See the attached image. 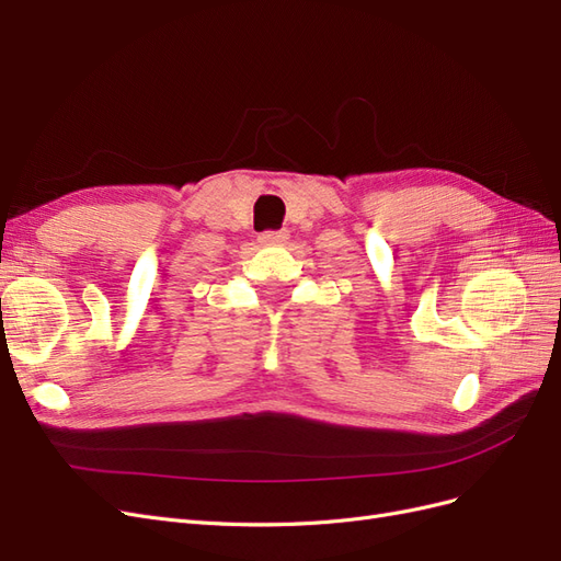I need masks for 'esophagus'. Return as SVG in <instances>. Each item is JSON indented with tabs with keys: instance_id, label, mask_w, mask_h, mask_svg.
<instances>
[{
	"instance_id": "obj_1",
	"label": "esophagus",
	"mask_w": 561,
	"mask_h": 561,
	"mask_svg": "<svg viewBox=\"0 0 561 561\" xmlns=\"http://www.w3.org/2000/svg\"><path fill=\"white\" fill-rule=\"evenodd\" d=\"M262 245H285L287 241H290V231L287 229H280V231H264L260 233L257 239Z\"/></svg>"
}]
</instances>
